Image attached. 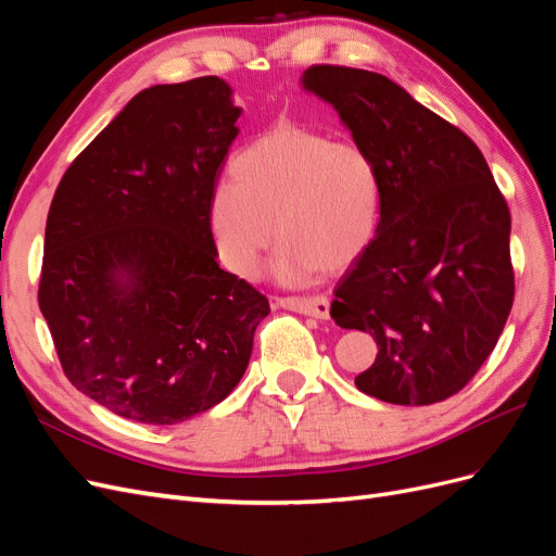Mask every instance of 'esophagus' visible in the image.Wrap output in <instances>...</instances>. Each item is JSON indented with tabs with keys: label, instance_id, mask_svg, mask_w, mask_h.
<instances>
[{
	"label": "esophagus",
	"instance_id": "1",
	"mask_svg": "<svg viewBox=\"0 0 556 556\" xmlns=\"http://www.w3.org/2000/svg\"><path fill=\"white\" fill-rule=\"evenodd\" d=\"M276 304L282 308L317 317V319L329 317V299L327 296H278Z\"/></svg>",
	"mask_w": 556,
	"mask_h": 556
}]
</instances>
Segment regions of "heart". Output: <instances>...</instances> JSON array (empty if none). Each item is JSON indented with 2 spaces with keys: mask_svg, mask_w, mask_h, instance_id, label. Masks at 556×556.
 Masks as SVG:
<instances>
[{
  "mask_svg": "<svg viewBox=\"0 0 556 556\" xmlns=\"http://www.w3.org/2000/svg\"><path fill=\"white\" fill-rule=\"evenodd\" d=\"M231 172L237 182L213 190L211 227L233 274H255L278 237L274 271L301 285L317 271H343L374 239L380 178L357 143L280 125L245 146Z\"/></svg>",
  "mask_w": 556,
  "mask_h": 556,
  "instance_id": "1",
  "label": "heart"
}]
</instances>
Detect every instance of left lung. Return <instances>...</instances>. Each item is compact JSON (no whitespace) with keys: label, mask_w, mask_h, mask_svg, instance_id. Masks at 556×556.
I'll list each match as a JSON object with an SVG mask.
<instances>
[{"label":"left lung","mask_w":556,"mask_h":556,"mask_svg":"<svg viewBox=\"0 0 556 556\" xmlns=\"http://www.w3.org/2000/svg\"><path fill=\"white\" fill-rule=\"evenodd\" d=\"M304 88L339 111L380 178L374 241L331 317L378 357L357 390L396 406L457 394L492 355L515 299L510 211L480 148L382 74L313 64Z\"/></svg>","instance_id":"8db88e82"}]
</instances>
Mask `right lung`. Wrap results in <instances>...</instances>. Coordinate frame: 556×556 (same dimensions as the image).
Listing matches in <instances>:
<instances>
[{"instance_id": "add662e5", "label": "right lung", "mask_w": 556, "mask_h": 556, "mask_svg": "<svg viewBox=\"0 0 556 556\" xmlns=\"http://www.w3.org/2000/svg\"><path fill=\"white\" fill-rule=\"evenodd\" d=\"M241 109L217 76L139 92L64 172L39 308L99 406L178 425L243 378L268 299L215 262L211 197Z\"/></svg>"}]
</instances>
